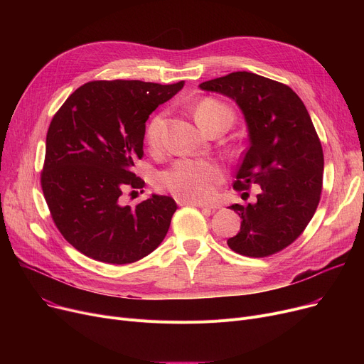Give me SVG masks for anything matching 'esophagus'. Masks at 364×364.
<instances>
[{
  "instance_id": "34e87169",
  "label": "esophagus",
  "mask_w": 364,
  "mask_h": 364,
  "mask_svg": "<svg viewBox=\"0 0 364 364\" xmlns=\"http://www.w3.org/2000/svg\"><path fill=\"white\" fill-rule=\"evenodd\" d=\"M178 203L180 205H192V206H198V208H203V209H209V211H211V206H208V205H205V203H202V202H192V200H183V199H178Z\"/></svg>"
}]
</instances>
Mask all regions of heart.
Listing matches in <instances>:
<instances>
[{"mask_svg":"<svg viewBox=\"0 0 364 364\" xmlns=\"http://www.w3.org/2000/svg\"><path fill=\"white\" fill-rule=\"evenodd\" d=\"M195 117L203 129L218 121L228 124L233 121L232 110L215 99L202 100L195 110ZM164 124L165 112H159L149 121L146 140L151 147L159 146ZM221 180V169L215 164L198 159H178L158 176V184L162 188L178 199L192 202L211 200Z\"/></svg>","mask_w":364,"mask_h":364,"instance_id":"1","label":"heart"}]
</instances>
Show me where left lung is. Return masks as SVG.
Wrapping results in <instances>:
<instances>
[{
	"label": "left lung",
	"mask_w": 364,
	"mask_h": 364,
	"mask_svg": "<svg viewBox=\"0 0 364 364\" xmlns=\"http://www.w3.org/2000/svg\"><path fill=\"white\" fill-rule=\"evenodd\" d=\"M232 99L247 128L235 188L259 186L255 203H233L240 232L227 240L245 257H269L291 245L311 221L321 193L323 150L307 107L288 85L233 72L199 85Z\"/></svg>",
	"instance_id": "1"
}]
</instances>
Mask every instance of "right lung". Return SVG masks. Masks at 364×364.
<instances>
[{
    "label": "right lung",
    "mask_w": 364,
    "mask_h": 364,
    "mask_svg": "<svg viewBox=\"0 0 364 364\" xmlns=\"http://www.w3.org/2000/svg\"><path fill=\"white\" fill-rule=\"evenodd\" d=\"M184 87L143 81H91L72 92L47 132L41 174L54 224L81 254L107 264L136 262L165 239L177 203L150 195L122 205L144 181L132 172L143 156L149 114Z\"/></svg>",
    "instance_id": "1"
}]
</instances>
